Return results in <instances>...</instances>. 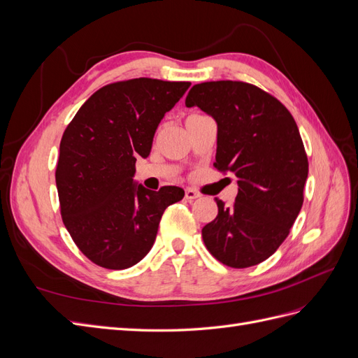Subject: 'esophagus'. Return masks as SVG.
Returning a JSON list of instances; mask_svg holds the SVG:
<instances>
[{
  "instance_id": "34e87169",
  "label": "esophagus",
  "mask_w": 358,
  "mask_h": 358,
  "mask_svg": "<svg viewBox=\"0 0 358 358\" xmlns=\"http://www.w3.org/2000/svg\"><path fill=\"white\" fill-rule=\"evenodd\" d=\"M199 197H200V194H199L196 189H192V188L185 189V199H187L188 201H192V200H196V199H199Z\"/></svg>"
}]
</instances>
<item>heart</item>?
I'll return each mask as SVG.
<instances>
[{
	"label": "heart",
	"instance_id": "obj_1",
	"mask_svg": "<svg viewBox=\"0 0 358 358\" xmlns=\"http://www.w3.org/2000/svg\"><path fill=\"white\" fill-rule=\"evenodd\" d=\"M197 116H203V115H191L189 117H197Z\"/></svg>",
	"mask_w": 358,
	"mask_h": 358
}]
</instances>
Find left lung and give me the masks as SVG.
Wrapping results in <instances>:
<instances>
[{"mask_svg": "<svg viewBox=\"0 0 358 358\" xmlns=\"http://www.w3.org/2000/svg\"><path fill=\"white\" fill-rule=\"evenodd\" d=\"M187 107L197 106L218 125L215 167L237 178L236 201L216 199L218 215L201 236L222 264L245 268L280 246L303 204L308 157L294 117L273 95L233 80L194 85Z\"/></svg>", "mask_w": 358, "mask_h": 358, "instance_id": "left-lung-1", "label": "left lung"}]
</instances>
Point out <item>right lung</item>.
Listing matches in <instances>:
<instances>
[{
    "mask_svg": "<svg viewBox=\"0 0 358 358\" xmlns=\"http://www.w3.org/2000/svg\"><path fill=\"white\" fill-rule=\"evenodd\" d=\"M189 85L149 78L106 85L64 131L55 173L61 216L96 266L137 264L155 242L162 213L185 196L179 187L146 189L133 178L137 157L150 154L161 119Z\"/></svg>",
    "mask_w": 358,
    "mask_h": 358,
    "instance_id": "1",
    "label": "right lung"
}]
</instances>
